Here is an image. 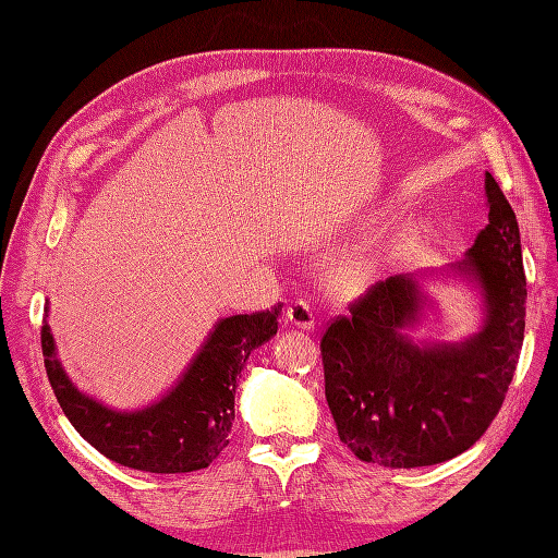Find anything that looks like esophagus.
<instances>
[{"instance_id":"obj_1","label":"esophagus","mask_w":558,"mask_h":558,"mask_svg":"<svg viewBox=\"0 0 558 558\" xmlns=\"http://www.w3.org/2000/svg\"><path fill=\"white\" fill-rule=\"evenodd\" d=\"M286 318H289V324L300 328V330H314V314L312 307L307 305L305 300H298L293 305L286 307Z\"/></svg>"}]
</instances>
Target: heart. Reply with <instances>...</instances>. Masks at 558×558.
<instances>
[{
    "label": "heart",
    "instance_id": "1",
    "mask_svg": "<svg viewBox=\"0 0 558 558\" xmlns=\"http://www.w3.org/2000/svg\"><path fill=\"white\" fill-rule=\"evenodd\" d=\"M404 240L398 238L388 244H367L351 251L330 272V289L335 295L353 300L373 291L381 281L384 272L398 258Z\"/></svg>",
    "mask_w": 558,
    "mask_h": 558
}]
</instances>
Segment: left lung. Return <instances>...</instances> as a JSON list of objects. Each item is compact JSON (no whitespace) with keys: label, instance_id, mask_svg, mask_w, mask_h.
Here are the masks:
<instances>
[{"label":"left lung","instance_id":"left-lung-1","mask_svg":"<svg viewBox=\"0 0 558 558\" xmlns=\"http://www.w3.org/2000/svg\"><path fill=\"white\" fill-rule=\"evenodd\" d=\"M488 223L465 258L440 269L480 298L482 324L459 342L414 340L435 272L396 275L335 318L320 340L326 400L340 440L365 463L424 468L475 445L498 414L526 326L517 216L486 172Z\"/></svg>","mask_w":558,"mask_h":558}]
</instances>
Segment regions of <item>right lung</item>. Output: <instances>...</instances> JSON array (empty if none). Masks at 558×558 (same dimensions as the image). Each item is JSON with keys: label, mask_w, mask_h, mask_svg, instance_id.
<instances>
[{"label": "right lung", "mask_w": 558, "mask_h": 558, "mask_svg": "<svg viewBox=\"0 0 558 558\" xmlns=\"http://www.w3.org/2000/svg\"><path fill=\"white\" fill-rule=\"evenodd\" d=\"M279 316L281 305L218 318L170 391L137 410H116L83 393L58 359L46 318L44 365L64 416L109 461L158 475L193 472L207 468L228 447L238 379L251 351L277 335Z\"/></svg>", "instance_id": "right-lung-1"}]
</instances>
